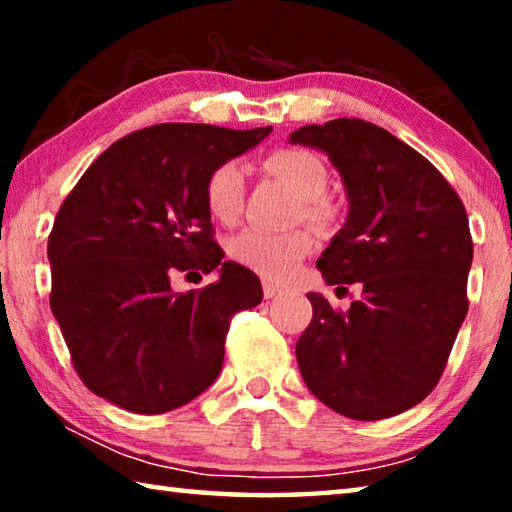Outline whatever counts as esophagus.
I'll return each mask as SVG.
<instances>
[{
  "instance_id": "34e87169",
  "label": "esophagus",
  "mask_w": 512,
  "mask_h": 512,
  "mask_svg": "<svg viewBox=\"0 0 512 512\" xmlns=\"http://www.w3.org/2000/svg\"><path fill=\"white\" fill-rule=\"evenodd\" d=\"M280 293H282V289L275 287V284H271V282L264 284V298H266V300L277 298V296H280Z\"/></svg>"
}]
</instances>
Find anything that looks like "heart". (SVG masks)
Returning <instances> with one entry per match:
<instances>
[{"instance_id":"b5f03b06","label":"heart","mask_w":512,"mask_h":512,"mask_svg":"<svg viewBox=\"0 0 512 512\" xmlns=\"http://www.w3.org/2000/svg\"><path fill=\"white\" fill-rule=\"evenodd\" d=\"M264 169L280 178L302 201V214L314 225H327L334 210L325 201L327 167L316 153L305 149H277L264 160ZM244 203V169L237 162H223L205 180V205L216 221L232 223ZM314 241L307 232L268 235L259 230H244L230 239L228 255L232 262L273 282H287L302 259L311 253Z\"/></svg>"}]
</instances>
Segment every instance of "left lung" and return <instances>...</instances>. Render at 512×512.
Here are the masks:
<instances>
[{"label":"left lung","mask_w":512,"mask_h":512,"mask_svg":"<svg viewBox=\"0 0 512 512\" xmlns=\"http://www.w3.org/2000/svg\"><path fill=\"white\" fill-rule=\"evenodd\" d=\"M289 142L323 151L339 171L348 219L316 266L327 284L361 287L348 311L307 293L300 375L345 418H391L433 391L467 316L465 207L427 158L370 121L309 124Z\"/></svg>","instance_id":"obj_1"}]
</instances>
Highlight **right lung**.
<instances>
[{
    "label": "right lung",
    "mask_w": 512,
    "mask_h": 512,
    "mask_svg": "<svg viewBox=\"0 0 512 512\" xmlns=\"http://www.w3.org/2000/svg\"><path fill=\"white\" fill-rule=\"evenodd\" d=\"M273 128L158 124L121 137L83 173L49 235L51 311L94 395L155 415L219 377L230 318L262 302V284L225 262L205 205L210 171ZM217 280L176 294L170 277Z\"/></svg>",
    "instance_id": "obj_1"
}]
</instances>
